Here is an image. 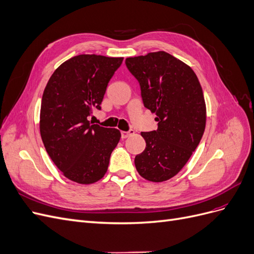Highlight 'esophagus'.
<instances>
[{
	"mask_svg": "<svg viewBox=\"0 0 254 254\" xmlns=\"http://www.w3.org/2000/svg\"><path fill=\"white\" fill-rule=\"evenodd\" d=\"M121 133H122V139H126V137H128L129 135L133 134L134 131L132 129H130V130H128V131H122Z\"/></svg>",
	"mask_w": 254,
	"mask_h": 254,
	"instance_id": "1",
	"label": "esophagus"
}]
</instances>
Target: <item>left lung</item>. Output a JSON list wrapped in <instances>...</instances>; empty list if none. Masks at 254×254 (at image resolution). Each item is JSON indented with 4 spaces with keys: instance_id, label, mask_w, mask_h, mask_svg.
<instances>
[{
    "instance_id": "left-lung-1",
    "label": "left lung",
    "mask_w": 254,
    "mask_h": 254,
    "mask_svg": "<svg viewBox=\"0 0 254 254\" xmlns=\"http://www.w3.org/2000/svg\"><path fill=\"white\" fill-rule=\"evenodd\" d=\"M125 64L158 122L157 130L141 132L146 147L135 157V168L146 180L166 181L187 164L204 132L202 88L190 65L163 51L129 57Z\"/></svg>"
}]
</instances>
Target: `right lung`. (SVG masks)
I'll list each match as a JSON object with an SVG mask.
<instances>
[{"instance_id":"1","label":"right lung","mask_w":254,"mask_h":254,"mask_svg":"<svg viewBox=\"0 0 254 254\" xmlns=\"http://www.w3.org/2000/svg\"><path fill=\"white\" fill-rule=\"evenodd\" d=\"M123 57L78 55L60 64L44 89L40 134L50 158L64 176L91 184L108 170L121 132L92 125L88 117L101 104L108 82Z\"/></svg>"}]
</instances>
